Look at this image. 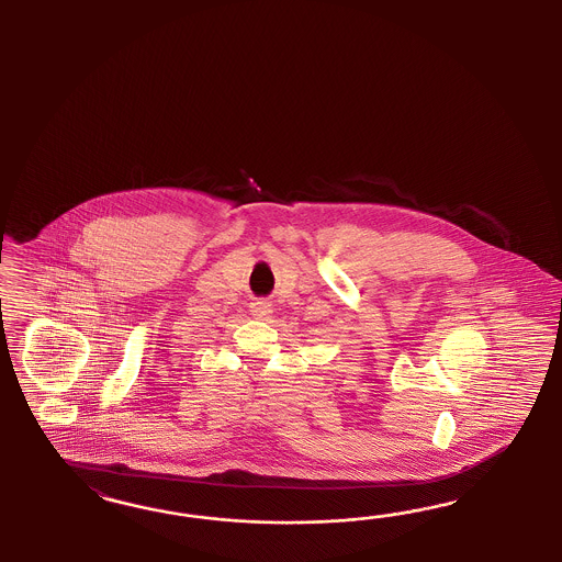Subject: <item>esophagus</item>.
<instances>
[{
  "mask_svg": "<svg viewBox=\"0 0 562 562\" xmlns=\"http://www.w3.org/2000/svg\"><path fill=\"white\" fill-rule=\"evenodd\" d=\"M251 313L256 315L257 319H263V317H268L272 313V305L268 301H256L251 305Z\"/></svg>",
  "mask_w": 562,
  "mask_h": 562,
  "instance_id": "1",
  "label": "esophagus"
}]
</instances>
